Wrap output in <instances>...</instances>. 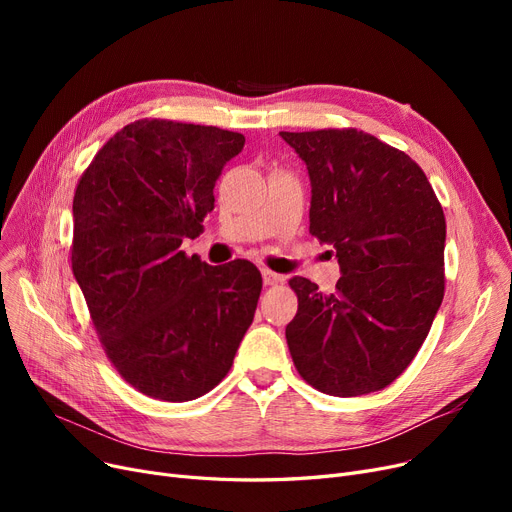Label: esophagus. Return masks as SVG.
Wrapping results in <instances>:
<instances>
[{"instance_id":"34e87169","label":"esophagus","mask_w":512,"mask_h":512,"mask_svg":"<svg viewBox=\"0 0 512 512\" xmlns=\"http://www.w3.org/2000/svg\"><path fill=\"white\" fill-rule=\"evenodd\" d=\"M263 284L265 286H278V284H282L284 282V278L280 276V274H274V272H270V270H263Z\"/></svg>"}]
</instances>
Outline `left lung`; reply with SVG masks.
I'll return each instance as SVG.
<instances>
[{"label":"left lung","instance_id":"left-lung-1","mask_svg":"<svg viewBox=\"0 0 512 512\" xmlns=\"http://www.w3.org/2000/svg\"><path fill=\"white\" fill-rule=\"evenodd\" d=\"M307 164L309 232L334 245L340 280L324 294L292 278L286 340L301 378L332 396L390 386L444 299L446 220L423 170L357 128L280 132Z\"/></svg>","mask_w":512,"mask_h":512}]
</instances>
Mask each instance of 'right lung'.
<instances>
[{
    "label": "right lung",
    "instance_id": "obj_1",
    "mask_svg": "<svg viewBox=\"0 0 512 512\" xmlns=\"http://www.w3.org/2000/svg\"><path fill=\"white\" fill-rule=\"evenodd\" d=\"M240 132L172 120L124 126L80 176L72 272L107 359L139 392L195 400L232 367L261 294L249 261L207 265L180 251L213 209Z\"/></svg>",
    "mask_w": 512,
    "mask_h": 512
}]
</instances>
